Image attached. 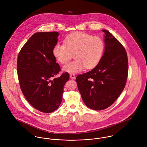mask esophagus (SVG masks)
<instances>
[{
	"label": "esophagus",
	"instance_id": "1",
	"mask_svg": "<svg viewBox=\"0 0 147 147\" xmlns=\"http://www.w3.org/2000/svg\"><path fill=\"white\" fill-rule=\"evenodd\" d=\"M69 78L71 79H75L76 77H75V75L74 74H71V75H69Z\"/></svg>",
	"mask_w": 147,
	"mask_h": 147
}]
</instances>
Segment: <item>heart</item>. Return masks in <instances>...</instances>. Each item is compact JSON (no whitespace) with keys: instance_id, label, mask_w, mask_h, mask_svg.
<instances>
[{"instance_id":"b5f03b06","label":"heart","mask_w":147,"mask_h":147,"mask_svg":"<svg viewBox=\"0 0 147 147\" xmlns=\"http://www.w3.org/2000/svg\"><path fill=\"white\" fill-rule=\"evenodd\" d=\"M64 43L56 44L53 53L57 60L63 64L68 63L75 55V60L63 67V71L76 74L83 71L85 67L91 69L101 61L105 49L103 40L99 37L82 32L68 35Z\"/></svg>"}]
</instances>
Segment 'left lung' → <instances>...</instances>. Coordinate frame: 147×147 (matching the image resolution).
<instances>
[{"label":"left lung","mask_w":147,"mask_h":147,"mask_svg":"<svg viewBox=\"0 0 147 147\" xmlns=\"http://www.w3.org/2000/svg\"><path fill=\"white\" fill-rule=\"evenodd\" d=\"M105 51L98 64L91 71L78 75L76 80L85 105L94 110L112 105L125 88L128 75V59L123 45L107 30Z\"/></svg>","instance_id":"obj_1"}]
</instances>
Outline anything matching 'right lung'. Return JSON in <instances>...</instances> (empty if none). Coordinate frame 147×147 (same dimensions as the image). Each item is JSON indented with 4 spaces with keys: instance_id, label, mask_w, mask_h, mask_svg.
<instances>
[{
    "instance_id": "1",
    "label": "right lung",
    "mask_w": 147,
    "mask_h": 147,
    "mask_svg": "<svg viewBox=\"0 0 147 147\" xmlns=\"http://www.w3.org/2000/svg\"><path fill=\"white\" fill-rule=\"evenodd\" d=\"M57 32L34 33L23 46L18 58V75L22 92L29 103L45 113L57 110L62 101L67 72L52 79L61 71L53 50Z\"/></svg>"
}]
</instances>
